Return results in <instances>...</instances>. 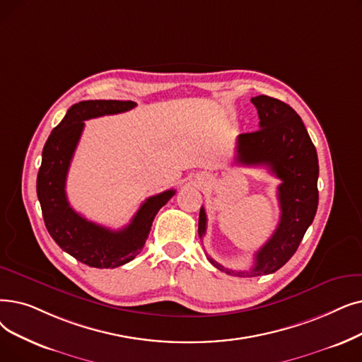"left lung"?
<instances>
[{
  "label": "left lung",
  "mask_w": 362,
  "mask_h": 362,
  "mask_svg": "<svg viewBox=\"0 0 362 362\" xmlns=\"http://www.w3.org/2000/svg\"><path fill=\"white\" fill-rule=\"evenodd\" d=\"M251 103L257 109L260 130L238 136L235 163L264 165L281 179V218L272 237L256 253L250 271H232L209 257L218 271L235 276H260L282 268L300 245L318 209V155L302 118L287 103L264 94L251 99ZM206 229L207 216L201 207L199 238L206 235Z\"/></svg>",
  "instance_id": "obj_1"
}]
</instances>
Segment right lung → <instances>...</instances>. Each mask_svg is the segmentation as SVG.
I'll return each instance as SVG.
<instances>
[{
	"label": "right lung",
	"mask_w": 362,
	"mask_h": 362,
	"mask_svg": "<svg viewBox=\"0 0 362 362\" xmlns=\"http://www.w3.org/2000/svg\"><path fill=\"white\" fill-rule=\"evenodd\" d=\"M132 100H84L72 105L47 139L37 177V195L47 230L68 255L93 268H117L142 251L160 209L176 194L175 189L149 197L122 229L112 230L78 214L66 198V176L84 121L130 111Z\"/></svg>",
	"instance_id": "obj_1"
}]
</instances>
